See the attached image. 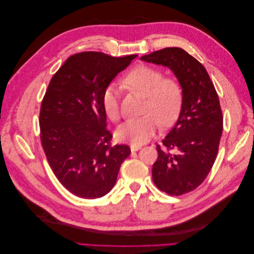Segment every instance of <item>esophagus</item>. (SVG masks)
Returning a JSON list of instances; mask_svg holds the SVG:
<instances>
[{
    "instance_id": "obj_1",
    "label": "esophagus",
    "mask_w": 254,
    "mask_h": 254,
    "mask_svg": "<svg viewBox=\"0 0 254 254\" xmlns=\"http://www.w3.org/2000/svg\"><path fill=\"white\" fill-rule=\"evenodd\" d=\"M141 146H136V145H130V149L131 151H137L139 149H141Z\"/></svg>"
}]
</instances>
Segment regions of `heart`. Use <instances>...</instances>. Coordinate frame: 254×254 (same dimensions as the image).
I'll return each mask as SVG.
<instances>
[{"label": "heart", "mask_w": 254, "mask_h": 254, "mask_svg": "<svg viewBox=\"0 0 254 254\" xmlns=\"http://www.w3.org/2000/svg\"><path fill=\"white\" fill-rule=\"evenodd\" d=\"M123 84L145 96V101L142 117L130 119L118 128L117 136L121 142L140 146L155 135L159 123L162 127H170L178 120L183 105V91L175 78L163 77L158 68L136 65L123 77ZM102 106L111 121H119V91L113 84L105 88Z\"/></svg>", "instance_id": "heart-1"}]
</instances>
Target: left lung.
<instances>
[{
	"instance_id": "left-lung-1",
	"label": "left lung",
	"mask_w": 254,
	"mask_h": 254,
	"mask_svg": "<svg viewBox=\"0 0 254 254\" xmlns=\"http://www.w3.org/2000/svg\"><path fill=\"white\" fill-rule=\"evenodd\" d=\"M146 63L170 67L183 91V105L175 127L152 166L157 188L171 196L197 189L216 159L222 133V112L217 92L205 67L180 48H166L142 56Z\"/></svg>"
}]
</instances>
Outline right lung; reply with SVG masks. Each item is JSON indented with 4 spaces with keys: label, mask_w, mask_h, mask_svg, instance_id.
<instances>
[{
    "label": "right lung",
    "mask_w": 254,
    "mask_h": 254,
    "mask_svg": "<svg viewBox=\"0 0 254 254\" xmlns=\"http://www.w3.org/2000/svg\"><path fill=\"white\" fill-rule=\"evenodd\" d=\"M135 57L74 54L50 81L40 109L41 144L53 173L75 196L108 194L131 152L127 145L111 146L102 95Z\"/></svg>",
    "instance_id": "1"
}]
</instances>
